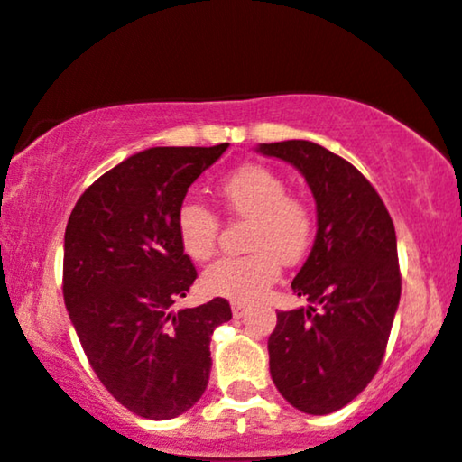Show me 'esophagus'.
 I'll use <instances>...</instances> for the list:
<instances>
[{
	"mask_svg": "<svg viewBox=\"0 0 462 462\" xmlns=\"http://www.w3.org/2000/svg\"><path fill=\"white\" fill-rule=\"evenodd\" d=\"M232 315H235L236 319H241V317L247 315V309L241 304V301H232Z\"/></svg>",
	"mask_w": 462,
	"mask_h": 462,
	"instance_id": "esophagus-1",
	"label": "esophagus"
}]
</instances>
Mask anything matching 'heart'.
<instances>
[{"label": "heart", "mask_w": 462, "mask_h": 462, "mask_svg": "<svg viewBox=\"0 0 462 462\" xmlns=\"http://www.w3.org/2000/svg\"><path fill=\"white\" fill-rule=\"evenodd\" d=\"M219 195L232 215L249 219L243 256L219 258L201 275L208 293L235 301H256L280 275V264L298 263L309 252L315 217L298 195L286 193V182L272 169L245 164L219 184ZM182 249L195 261L213 256L219 221L199 201H184L176 217Z\"/></svg>", "instance_id": "obj_1"}]
</instances>
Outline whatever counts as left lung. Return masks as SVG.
<instances>
[{"label": "left lung", "mask_w": 462, "mask_h": 462, "mask_svg": "<svg viewBox=\"0 0 462 462\" xmlns=\"http://www.w3.org/2000/svg\"><path fill=\"white\" fill-rule=\"evenodd\" d=\"M293 164L317 204V236L291 282L306 309L278 312L269 371L291 406L328 415L356 397L383 363L400 304L397 238L384 201L354 164L310 141L261 143Z\"/></svg>", "instance_id": "1"}]
</instances>
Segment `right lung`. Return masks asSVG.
<instances>
[{"mask_svg":"<svg viewBox=\"0 0 462 462\" xmlns=\"http://www.w3.org/2000/svg\"><path fill=\"white\" fill-rule=\"evenodd\" d=\"M226 150L134 153L84 190L65 230L62 293L84 354L119 404L153 421L204 395L210 337L232 319L224 298L173 310L198 278L178 238V208Z\"/></svg>","mask_w":462,"mask_h":462,"instance_id":"right-lung-1","label":"right lung"}]
</instances>
